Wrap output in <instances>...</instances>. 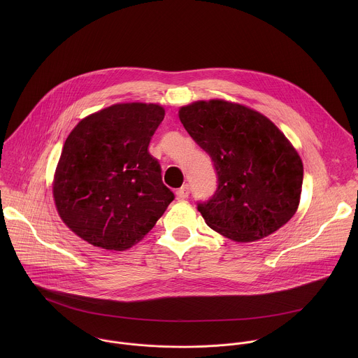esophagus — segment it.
Segmentation results:
<instances>
[{"label": "esophagus", "mask_w": 358, "mask_h": 358, "mask_svg": "<svg viewBox=\"0 0 358 358\" xmlns=\"http://www.w3.org/2000/svg\"><path fill=\"white\" fill-rule=\"evenodd\" d=\"M189 193H190V187H189V185H183L180 189H178L176 196H178L179 199L185 200V199H187V197H189Z\"/></svg>", "instance_id": "obj_1"}]
</instances>
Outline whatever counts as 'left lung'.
I'll list each match as a JSON object with an SVG mask.
<instances>
[{
  "label": "left lung",
  "mask_w": 358,
  "mask_h": 358,
  "mask_svg": "<svg viewBox=\"0 0 358 358\" xmlns=\"http://www.w3.org/2000/svg\"><path fill=\"white\" fill-rule=\"evenodd\" d=\"M179 118L216 171L215 194L197 205L210 229L233 241L251 243L295 215L303 164L267 117L238 103L212 99L180 107Z\"/></svg>",
  "instance_id": "left-lung-1"
}]
</instances>
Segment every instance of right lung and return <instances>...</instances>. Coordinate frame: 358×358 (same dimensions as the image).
<instances>
[{"label":"right lung","mask_w":358,"mask_h":358,"mask_svg":"<svg viewBox=\"0 0 358 358\" xmlns=\"http://www.w3.org/2000/svg\"><path fill=\"white\" fill-rule=\"evenodd\" d=\"M164 115L153 103L113 104L81 120L67 136L53 199L64 224L87 243L128 250L173 201L148 150Z\"/></svg>","instance_id":"right-lung-1"}]
</instances>
